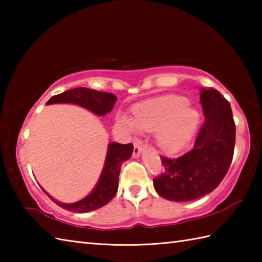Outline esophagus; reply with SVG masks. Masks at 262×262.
Wrapping results in <instances>:
<instances>
[{"label": "esophagus", "mask_w": 262, "mask_h": 262, "mask_svg": "<svg viewBox=\"0 0 262 262\" xmlns=\"http://www.w3.org/2000/svg\"><path fill=\"white\" fill-rule=\"evenodd\" d=\"M144 148H145V145L140 141H135L134 142V152H133V155H134V158H140L142 152L144 151Z\"/></svg>", "instance_id": "obj_1"}]
</instances>
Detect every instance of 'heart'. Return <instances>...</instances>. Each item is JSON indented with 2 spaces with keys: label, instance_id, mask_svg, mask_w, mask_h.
I'll list each match as a JSON object with an SVG mask.
<instances>
[{
  "label": "heart",
  "instance_id": "obj_1",
  "mask_svg": "<svg viewBox=\"0 0 262 262\" xmlns=\"http://www.w3.org/2000/svg\"><path fill=\"white\" fill-rule=\"evenodd\" d=\"M133 118L125 114L117 121L128 132L138 129L158 133L160 147L168 154H177L190 143L199 124L198 111L180 96H163L133 107Z\"/></svg>",
  "mask_w": 262,
  "mask_h": 262
}]
</instances>
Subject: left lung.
Instances as JSON below:
<instances>
[{
  "mask_svg": "<svg viewBox=\"0 0 262 262\" xmlns=\"http://www.w3.org/2000/svg\"><path fill=\"white\" fill-rule=\"evenodd\" d=\"M205 121L193 148L178 159L161 157L163 172L153 180L159 196L171 202L204 197L229 171L235 145V124L230 102L215 90L202 89Z\"/></svg>",
  "mask_w": 262,
  "mask_h": 262,
  "instance_id": "1",
  "label": "left lung"
}]
</instances>
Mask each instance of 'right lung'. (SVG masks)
Segmentation results:
<instances>
[{
  "mask_svg": "<svg viewBox=\"0 0 262 262\" xmlns=\"http://www.w3.org/2000/svg\"><path fill=\"white\" fill-rule=\"evenodd\" d=\"M116 101L117 97L113 93L96 91L88 88H75L52 97L48 100L47 104L73 103L85 108L97 116H104L113 110ZM133 149H134L133 144H119L116 142L109 143L103 169L96 187L86 197L79 200V202L72 204L60 203L52 197L42 187L40 188L55 204L66 210L74 211V213H88V211L96 210L107 205L114 198L117 190H118V179L121 164L132 157Z\"/></svg>",
  "mask_w": 262,
  "mask_h": 262,
  "instance_id": "obj_1",
  "label": "right lung"
}]
</instances>
